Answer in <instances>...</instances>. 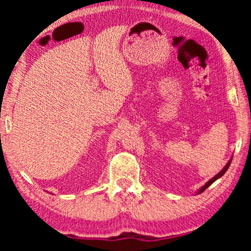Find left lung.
<instances>
[{
	"mask_svg": "<svg viewBox=\"0 0 251 251\" xmlns=\"http://www.w3.org/2000/svg\"><path fill=\"white\" fill-rule=\"evenodd\" d=\"M231 161H232V157H231V159H229V161H228V162H227V163H226V166H225L224 168H223V169H222L221 171H219V173H218L217 175H216V176H214V177H212L210 180H208V181H207V183H205V184L203 185V186H202V187L200 188V190H199V191H198V193H197V194H200V193H202V192H203L204 190H207V188H208L209 186H210V185H211L212 183H214V181H216V180H217V179H218V178H221V177L223 176V175H224V174L226 173V171H227V169H228V167H229V164H231Z\"/></svg>",
	"mask_w": 251,
	"mask_h": 251,
	"instance_id": "obj_1",
	"label": "left lung"
}]
</instances>
